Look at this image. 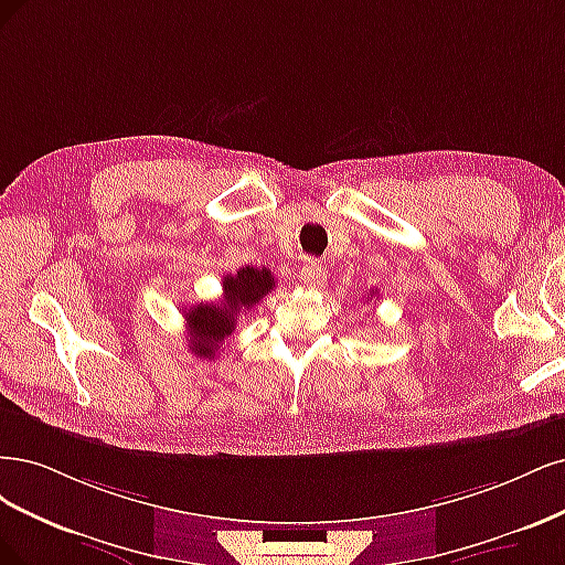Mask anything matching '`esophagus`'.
<instances>
[{
    "label": "esophagus",
    "mask_w": 565,
    "mask_h": 565,
    "mask_svg": "<svg viewBox=\"0 0 565 565\" xmlns=\"http://www.w3.org/2000/svg\"><path fill=\"white\" fill-rule=\"evenodd\" d=\"M300 281L307 288H321L326 284V269L315 258H307L300 267Z\"/></svg>",
    "instance_id": "1"
}]
</instances>
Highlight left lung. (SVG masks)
<instances>
[{
  "instance_id": "8db88e82",
  "label": "left lung",
  "mask_w": 565,
  "mask_h": 565,
  "mask_svg": "<svg viewBox=\"0 0 565 565\" xmlns=\"http://www.w3.org/2000/svg\"><path fill=\"white\" fill-rule=\"evenodd\" d=\"M373 294H375V290H373ZM371 298H373V296H371Z\"/></svg>"
}]
</instances>
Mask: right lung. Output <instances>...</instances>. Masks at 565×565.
<instances>
[{"mask_svg":"<svg viewBox=\"0 0 565 565\" xmlns=\"http://www.w3.org/2000/svg\"><path fill=\"white\" fill-rule=\"evenodd\" d=\"M275 288V275L267 267H239L223 279L221 302H199L185 309L190 350L199 359H215L225 338L234 333L236 315L256 307Z\"/></svg>","mask_w":565,"mask_h":565,"instance_id":"1","label":"right lung"}]
</instances>
